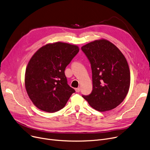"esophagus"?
<instances>
[{"instance_id":"1","label":"esophagus","mask_w":150,"mask_h":150,"mask_svg":"<svg viewBox=\"0 0 150 150\" xmlns=\"http://www.w3.org/2000/svg\"><path fill=\"white\" fill-rule=\"evenodd\" d=\"M75 91H76V92H79L80 91V88H76V89H75Z\"/></svg>"}]
</instances>
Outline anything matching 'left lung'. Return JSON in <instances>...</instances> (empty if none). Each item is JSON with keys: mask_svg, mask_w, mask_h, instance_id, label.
Instances as JSON below:
<instances>
[{"mask_svg": "<svg viewBox=\"0 0 150 150\" xmlns=\"http://www.w3.org/2000/svg\"><path fill=\"white\" fill-rule=\"evenodd\" d=\"M90 62L93 90L82 97L100 112L119 105L130 86V72L127 59L117 47L105 39L97 40L81 47Z\"/></svg>", "mask_w": 150, "mask_h": 150, "instance_id": "1", "label": "left lung"}]
</instances>
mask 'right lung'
Here are the masks:
<instances>
[{
    "mask_svg": "<svg viewBox=\"0 0 150 150\" xmlns=\"http://www.w3.org/2000/svg\"><path fill=\"white\" fill-rule=\"evenodd\" d=\"M79 52L76 45L55 42L39 49L30 59L25 85L33 104L47 112L59 111L75 91L70 87L65 69Z\"/></svg>",
    "mask_w": 150,
    "mask_h": 150,
    "instance_id": "add662e5",
    "label": "right lung"
}]
</instances>
